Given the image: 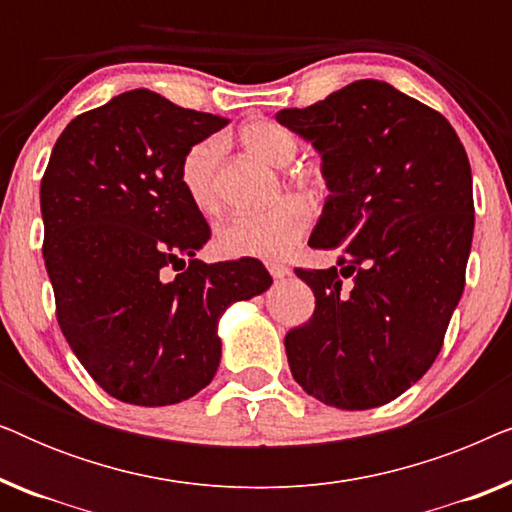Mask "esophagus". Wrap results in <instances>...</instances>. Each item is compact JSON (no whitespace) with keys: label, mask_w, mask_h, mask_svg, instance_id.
Returning <instances> with one entry per match:
<instances>
[{"label":"esophagus","mask_w":512,"mask_h":512,"mask_svg":"<svg viewBox=\"0 0 512 512\" xmlns=\"http://www.w3.org/2000/svg\"><path fill=\"white\" fill-rule=\"evenodd\" d=\"M268 270H270V275L275 277V279H284V277L291 275V268H286L284 263H277V261H270L268 263Z\"/></svg>","instance_id":"esophagus-1"}]
</instances>
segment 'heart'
<instances>
[{
  "instance_id": "obj_1",
  "label": "heart",
  "mask_w": 512,
  "mask_h": 512,
  "mask_svg": "<svg viewBox=\"0 0 512 512\" xmlns=\"http://www.w3.org/2000/svg\"><path fill=\"white\" fill-rule=\"evenodd\" d=\"M240 144L268 165L284 167L296 158L298 139L275 121H254L240 130ZM219 142L200 139L188 146L179 160V184L186 198L202 214H216L221 207L219 184ZM305 174H291V184L307 186ZM310 226V209L303 200L279 198L263 212H244L226 219L216 230V249L230 258H279L296 247L300 235Z\"/></svg>"
}]
</instances>
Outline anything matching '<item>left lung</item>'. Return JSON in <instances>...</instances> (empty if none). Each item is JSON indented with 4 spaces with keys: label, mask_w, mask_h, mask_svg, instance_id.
Listing matches in <instances>:
<instances>
[{
    "label": "left lung",
    "mask_w": 512,
    "mask_h": 512,
    "mask_svg": "<svg viewBox=\"0 0 512 512\" xmlns=\"http://www.w3.org/2000/svg\"><path fill=\"white\" fill-rule=\"evenodd\" d=\"M277 121L321 156L328 198L310 247L338 265L296 275L317 307L284 347L300 387L340 410L410 389L443 347L473 242L471 165L445 116L361 79Z\"/></svg>",
    "instance_id": "1"
}]
</instances>
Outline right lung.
Returning a JSON list of instances; mask_svg holds the SVG:
<instances>
[{
  "label": "right lung",
  "instance_id": "1",
  "mask_svg": "<svg viewBox=\"0 0 512 512\" xmlns=\"http://www.w3.org/2000/svg\"><path fill=\"white\" fill-rule=\"evenodd\" d=\"M223 125L128 90L62 130L41 179L62 335L123 403L158 408L205 389L221 361L223 312L272 284L256 258H195L212 230L179 184V160Z\"/></svg>",
  "mask_w": 512,
  "mask_h": 512
}]
</instances>
